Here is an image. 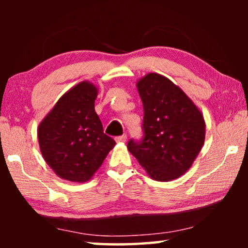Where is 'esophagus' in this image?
I'll return each mask as SVG.
<instances>
[{
  "mask_svg": "<svg viewBox=\"0 0 248 248\" xmlns=\"http://www.w3.org/2000/svg\"><path fill=\"white\" fill-rule=\"evenodd\" d=\"M116 142H125V140H127V136H125V134H123V136H120V137H117L116 138Z\"/></svg>",
  "mask_w": 248,
  "mask_h": 248,
  "instance_id": "34e87169",
  "label": "esophagus"
}]
</instances>
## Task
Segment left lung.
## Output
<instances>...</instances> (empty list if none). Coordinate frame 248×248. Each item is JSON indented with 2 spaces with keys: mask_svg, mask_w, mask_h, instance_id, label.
Returning <instances> with one entry per match:
<instances>
[{
  "mask_svg": "<svg viewBox=\"0 0 248 248\" xmlns=\"http://www.w3.org/2000/svg\"><path fill=\"white\" fill-rule=\"evenodd\" d=\"M137 89L143 104L144 137L139 142L130 140L127 148L151 178L174 180L190 169L202 149V112L164 75L146 74Z\"/></svg>",
  "mask_w": 248,
  "mask_h": 248,
  "instance_id": "1",
  "label": "left lung"
}]
</instances>
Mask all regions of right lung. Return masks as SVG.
<instances>
[{"mask_svg": "<svg viewBox=\"0 0 248 248\" xmlns=\"http://www.w3.org/2000/svg\"><path fill=\"white\" fill-rule=\"evenodd\" d=\"M98 89L83 81L61 96L37 130L40 152L59 177L85 183L102 166L116 142L104 133L95 111Z\"/></svg>", "mask_w": 248, "mask_h": 248, "instance_id": "1", "label": "right lung"}]
</instances>
